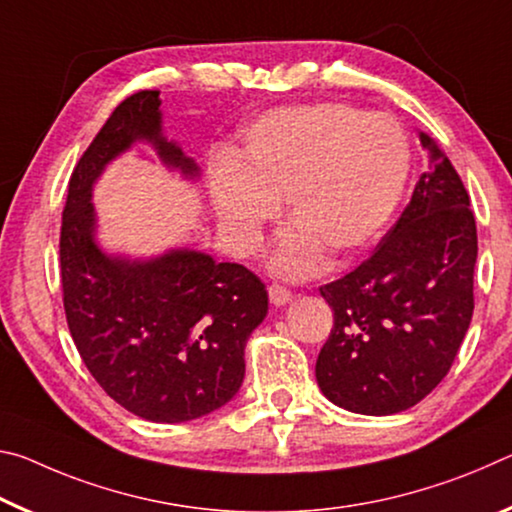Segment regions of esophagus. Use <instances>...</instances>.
<instances>
[{
    "label": "esophagus",
    "instance_id": "34e87169",
    "mask_svg": "<svg viewBox=\"0 0 512 512\" xmlns=\"http://www.w3.org/2000/svg\"><path fill=\"white\" fill-rule=\"evenodd\" d=\"M267 295H270V301L274 306H286L292 301V292L286 286H279V283H272V286L267 288Z\"/></svg>",
    "mask_w": 512,
    "mask_h": 512
}]
</instances>
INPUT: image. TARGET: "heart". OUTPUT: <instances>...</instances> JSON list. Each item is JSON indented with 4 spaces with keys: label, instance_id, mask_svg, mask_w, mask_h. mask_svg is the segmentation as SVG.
<instances>
[{
    "label": "heart",
    "instance_id": "obj_1",
    "mask_svg": "<svg viewBox=\"0 0 512 512\" xmlns=\"http://www.w3.org/2000/svg\"><path fill=\"white\" fill-rule=\"evenodd\" d=\"M410 142L392 115L340 102L276 108L251 124L236 163L220 158L211 197L226 242L254 256L286 199L274 274L304 279L331 254L347 263L381 236L404 197Z\"/></svg>",
    "mask_w": 512,
    "mask_h": 512
}]
</instances>
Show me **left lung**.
<instances>
[{
  "label": "left lung",
  "mask_w": 512,
  "mask_h": 512,
  "mask_svg": "<svg viewBox=\"0 0 512 512\" xmlns=\"http://www.w3.org/2000/svg\"><path fill=\"white\" fill-rule=\"evenodd\" d=\"M426 170L397 224L354 272L320 288L333 329L317 356L324 397L395 415L445 379L474 313L476 222L445 152L420 131Z\"/></svg>",
  "instance_id": "obj_1"
}]
</instances>
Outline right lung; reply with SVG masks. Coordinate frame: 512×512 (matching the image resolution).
<instances>
[{"mask_svg":"<svg viewBox=\"0 0 512 512\" xmlns=\"http://www.w3.org/2000/svg\"><path fill=\"white\" fill-rule=\"evenodd\" d=\"M158 106V90L124 99L74 167L61 283L74 345L106 395L142 420L177 424L236 397L267 290L247 267L215 263L204 251L181 247L140 261L99 247L92 186L113 158L149 142L170 170L199 177L197 163L163 136Z\"/></svg>","mask_w":512,"mask_h":512,"instance_id":"1","label":"right lung"}]
</instances>
